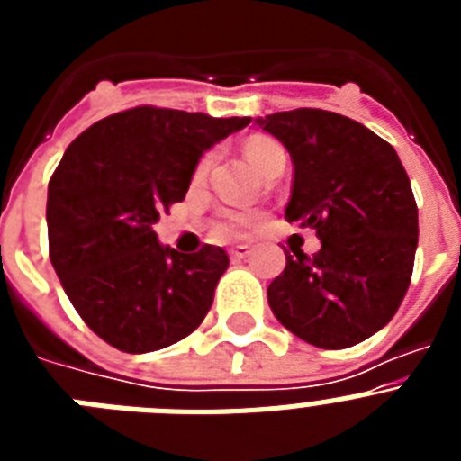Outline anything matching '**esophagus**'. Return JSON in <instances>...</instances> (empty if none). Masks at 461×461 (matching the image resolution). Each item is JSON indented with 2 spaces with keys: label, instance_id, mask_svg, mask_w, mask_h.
Here are the masks:
<instances>
[{
  "label": "esophagus",
  "instance_id": "esophagus-1",
  "mask_svg": "<svg viewBox=\"0 0 461 461\" xmlns=\"http://www.w3.org/2000/svg\"><path fill=\"white\" fill-rule=\"evenodd\" d=\"M249 251H251V247H247V244H238V247H233V249L228 251V254H230V258L233 260H242L249 256Z\"/></svg>",
  "mask_w": 461,
  "mask_h": 461
}]
</instances>
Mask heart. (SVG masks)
Here are the masks:
<instances>
[{
  "mask_svg": "<svg viewBox=\"0 0 461 461\" xmlns=\"http://www.w3.org/2000/svg\"><path fill=\"white\" fill-rule=\"evenodd\" d=\"M279 142H275L267 136H251L249 140L244 142V157H247V161H249L254 168H258V164L263 158L270 157L272 152H279ZM207 166H210V157H203L195 173L203 175L207 170ZM251 223H254V214H249V212L221 210L219 212L217 221H214V233L221 235V238H233V235L251 228Z\"/></svg>",
  "mask_w": 461,
  "mask_h": 461,
  "instance_id": "b5f03b06",
  "label": "heart"
}]
</instances>
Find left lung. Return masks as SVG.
Instances as JSON below:
<instances>
[{
	"mask_svg": "<svg viewBox=\"0 0 461 461\" xmlns=\"http://www.w3.org/2000/svg\"><path fill=\"white\" fill-rule=\"evenodd\" d=\"M293 158L288 221L321 249L286 254L267 286L281 325L319 348H348L388 325L409 291L418 205L390 142L351 117L297 108L256 120Z\"/></svg>",
	"mask_w": 461,
	"mask_h": 461,
	"instance_id": "1",
	"label": "left lung"
}]
</instances>
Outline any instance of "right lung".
I'll return each mask as SVG.
<instances>
[{
  "label": "right lung",
  "mask_w": 461,
  "mask_h": 461,
  "mask_svg": "<svg viewBox=\"0 0 461 461\" xmlns=\"http://www.w3.org/2000/svg\"><path fill=\"white\" fill-rule=\"evenodd\" d=\"M249 117L138 105L104 117L64 152L48 185L50 263L80 319L124 353L185 339L228 267L221 247L180 254L154 223L185 201L198 158Z\"/></svg>",
  "instance_id": "1"
}]
</instances>
